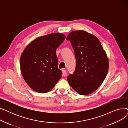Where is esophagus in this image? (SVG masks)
Instances as JSON below:
<instances>
[{"mask_svg":"<svg viewBox=\"0 0 128 128\" xmlns=\"http://www.w3.org/2000/svg\"><path fill=\"white\" fill-rule=\"evenodd\" d=\"M62 70L63 75L64 76H65L66 75V70H64V69H62Z\"/></svg>","mask_w":128,"mask_h":128,"instance_id":"34e87169","label":"esophagus"}]
</instances>
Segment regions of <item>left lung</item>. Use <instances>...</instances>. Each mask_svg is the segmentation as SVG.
<instances>
[{
    "mask_svg": "<svg viewBox=\"0 0 128 128\" xmlns=\"http://www.w3.org/2000/svg\"><path fill=\"white\" fill-rule=\"evenodd\" d=\"M74 50L75 70L67 79L80 95H87L101 85L108 70V59L100 40L84 30L71 32L66 38Z\"/></svg>",
    "mask_w": 128,
    "mask_h": 128,
    "instance_id": "1",
    "label": "left lung"
}]
</instances>
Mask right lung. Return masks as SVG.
<instances>
[{"label":"right lung","mask_w":128,"mask_h":128,"mask_svg":"<svg viewBox=\"0 0 128 128\" xmlns=\"http://www.w3.org/2000/svg\"><path fill=\"white\" fill-rule=\"evenodd\" d=\"M65 38L60 33H52L35 39L27 46L20 58L23 78L34 91L51 90L61 78L58 68L56 50Z\"/></svg>","instance_id":"add662e5"}]
</instances>
